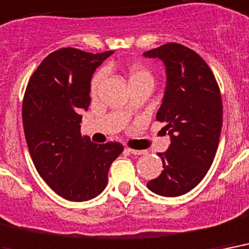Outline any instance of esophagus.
Returning a JSON list of instances; mask_svg holds the SVG:
<instances>
[{"instance_id":"obj_1","label":"esophagus","mask_w":249,"mask_h":249,"mask_svg":"<svg viewBox=\"0 0 249 249\" xmlns=\"http://www.w3.org/2000/svg\"><path fill=\"white\" fill-rule=\"evenodd\" d=\"M127 151L130 152V153H132V155H145L146 151H138V149H132V148H127Z\"/></svg>"}]
</instances>
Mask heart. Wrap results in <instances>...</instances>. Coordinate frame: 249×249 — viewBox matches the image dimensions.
<instances>
[{"instance_id": "heart-1", "label": "heart", "mask_w": 249, "mask_h": 249, "mask_svg": "<svg viewBox=\"0 0 249 249\" xmlns=\"http://www.w3.org/2000/svg\"><path fill=\"white\" fill-rule=\"evenodd\" d=\"M104 79V72H97L94 75L92 80H90V93H96L101 86ZM144 79H151L152 80V74L149 71L146 70L145 67L140 66V65H132V66L128 69V80H130V84L135 82H139V80H144Z\"/></svg>"}]
</instances>
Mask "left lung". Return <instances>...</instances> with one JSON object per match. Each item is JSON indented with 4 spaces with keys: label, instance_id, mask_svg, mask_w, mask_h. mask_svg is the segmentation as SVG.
<instances>
[{
    "label": "left lung",
    "instance_id": "left-lung-1",
    "mask_svg": "<svg viewBox=\"0 0 249 249\" xmlns=\"http://www.w3.org/2000/svg\"><path fill=\"white\" fill-rule=\"evenodd\" d=\"M144 55L166 66V92L156 119L167 123L171 136L169 149L159 153L162 173L146 187L175 197L197 186L212 166L222 128V98L211 67L190 48L167 42Z\"/></svg>",
    "mask_w": 249,
    "mask_h": 249
}]
</instances>
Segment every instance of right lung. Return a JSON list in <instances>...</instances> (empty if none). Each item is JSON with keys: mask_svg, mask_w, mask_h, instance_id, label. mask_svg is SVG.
Here are the masks:
<instances>
[{"mask_svg": "<svg viewBox=\"0 0 249 249\" xmlns=\"http://www.w3.org/2000/svg\"><path fill=\"white\" fill-rule=\"evenodd\" d=\"M113 52L62 48L42 59L27 84L22 117L31 159L46 184L70 201H87L104 191L118 142L94 144L80 134V109L90 103V79Z\"/></svg>", "mask_w": 249, "mask_h": 249, "instance_id": "obj_1", "label": "right lung"}]
</instances>
